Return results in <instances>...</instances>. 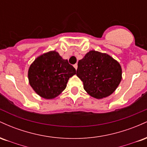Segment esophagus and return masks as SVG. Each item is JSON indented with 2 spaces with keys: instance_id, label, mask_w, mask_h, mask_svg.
<instances>
[{
  "instance_id": "obj_1",
  "label": "esophagus",
  "mask_w": 147,
  "mask_h": 147,
  "mask_svg": "<svg viewBox=\"0 0 147 147\" xmlns=\"http://www.w3.org/2000/svg\"><path fill=\"white\" fill-rule=\"evenodd\" d=\"M77 67H78L77 64H75V65H74V68H75L76 70H77Z\"/></svg>"
}]
</instances>
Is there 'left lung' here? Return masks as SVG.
I'll return each instance as SVG.
<instances>
[{
	"label": "left lung",
	"mask_w": 147,
	"mask_h": 147,
	"mask_svg": "<svg viewBox=\"0 0 147 147\" xmlns=\"http://www.w3.org/2000/svg\"><path fill=\"white\" fill-rule=\"evenodd\" d=\"M122 67L106 53L90 50L78 62L77 76L83 82L84 88L91 97H109L120 84Z\"/></svg>",
	"instance_id": "8db88e82"
}]
</instances>
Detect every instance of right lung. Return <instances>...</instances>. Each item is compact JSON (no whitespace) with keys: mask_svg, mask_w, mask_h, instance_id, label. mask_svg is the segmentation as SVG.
Returning a JSON list of instances; mask_svg holds the SVG:
<instances>
[{"mask_svg":"<svg viewBox=\"0 0 147 147\" xmlns=\"http://www.w3.org/2000/svg\"><path fill=\"white\" fill-rule=\"evenodd\" d=\"M76 70L55 50L36 57L28 70L29 84L42 98L52 99L66 88L68 79Z\"/></svg>","mask_w":147,"mask_h":147,"instance_id":"1","label":"right lung"}]
</instances>
